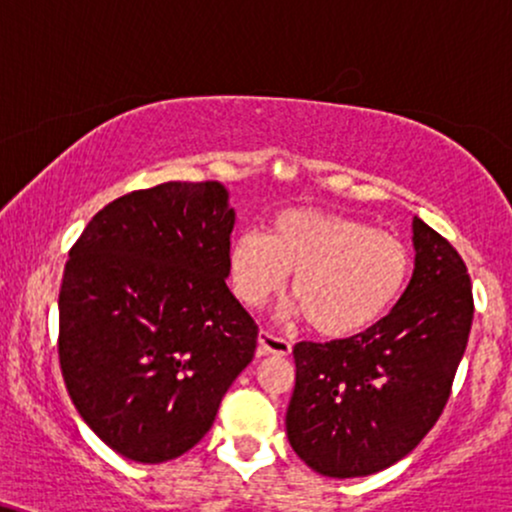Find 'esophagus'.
<instances>
[{
	"mask_svg": "<svg viewBox=\"0 0 512 512\" xmlns=\"http://www.w3.org/2000/svg\"><path fill=\"white\" fill-rule=\"evenodd\" d=\"M257 343H260V353L262 355H291V343L286 341V338L281 336H274L272 331H260L257 334Z\"/></svg>",
	"mask_w": 512,
	"mask_h": 512,
	"instance_id": "obj_1",
	"label": "esophagus"
}]
</instances>
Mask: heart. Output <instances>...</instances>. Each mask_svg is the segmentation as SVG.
I'll list each match as a JSON object with an SVG mask.
<instances>
[{
	"instance_id": "1",
	"label": "heart",
	"mask_w": 512,
	"mask_h": 512,
	"mask_svg": "<svg viewBox=\"0 0 512 512\" xmlns=\"http://www.w3.org/2000/svg\"><path fill=\"white\" fill-rule=\"evenodd\" d=\"M412 267L403 238L365 221L317 209L281 212L267 233H240L229 250L233 293L260 307L293 274L283 317L312 319L322 336L346 338L396 305Z\"/></svg>"
}]
</instances>
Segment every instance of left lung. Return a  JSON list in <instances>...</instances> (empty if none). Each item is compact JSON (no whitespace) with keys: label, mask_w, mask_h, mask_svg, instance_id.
<instances>
[{"label":"left lung","mask_w":512,"mask_h":512,"mask_svg":"<svg viewBox=\"0 0 512 512\" xmlns=\"http://www.w3.org/2000/svg\"><path fill=\"white\" fill-rule=\"evenodd\" d=\"M415 269L398 303L362 334L295 343L286 434L305 465L350 479L403 460L443 412L470 336L463 257L412 219Z\"/></svg>","instance_id":"obj_1"}]
</instances>
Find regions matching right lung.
<instances>
[{
	"label": "right lung",
	"instance_id": "right-lung-1",
	"mask_svg": "<svg viewBox=\"0 0 512 512\" xmlns=\"http://www.w3.org/2000/svg\"><path fill=\"white\" fill-rule=\"evenodd\" d=\"M236 212L217 181H169L109 202L69 252L59 362L85 424L135 463H166L209 432L257 348L229 291Z\"/></svg>",
	"mask_w": 512,
	"mask_h": 512
}]
</instances>
